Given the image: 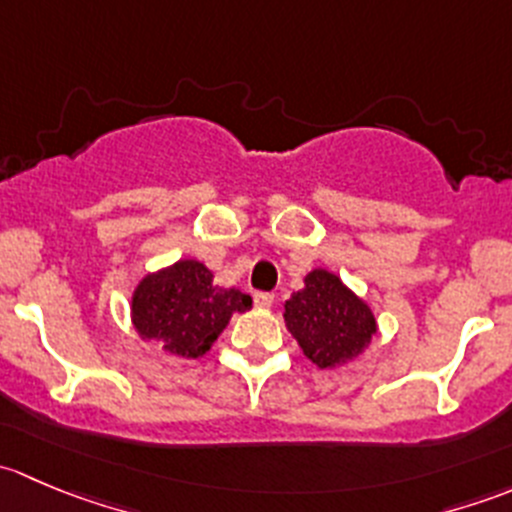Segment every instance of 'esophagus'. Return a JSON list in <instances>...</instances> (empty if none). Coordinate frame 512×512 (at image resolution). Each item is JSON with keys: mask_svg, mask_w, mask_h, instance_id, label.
Segmentation results:
<instances>
[{"mask_svg": "<svg viewBox=\"0 0 512 512\" xmlns=\"http://www.w3.org/2000/svg\"><path fill=\"white\" fill-rule=\"evenodd\" d=\"M272 302H275V294L272 292H255L257 307H272Z\"/></svg>", "mask_w": 512, "mask_h": 512, "instance_id": "obj_1", "label": "esophagus"}]
</instances>
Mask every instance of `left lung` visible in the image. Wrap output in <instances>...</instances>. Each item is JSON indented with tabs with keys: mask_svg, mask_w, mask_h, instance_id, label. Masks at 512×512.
Returning a JSON list of instances; mask_svg holds the SVG:
<instances>
[{
	"mask_svg": "<svg viewBox=\"0 0 512 512\" xmlns=\"http://www.w3.org/2000/svg\"><path fill=\"white\" fill-rule=\"evenodd\" d=\"M285 322L307 359L322 369L352 359L376 332L371 309L327 270L304 277V289L285 302Z\"/></svg>",
	"mask_w": 512,
	"mask_h": 512,
	"instance_id": "1",
	"label": "left lung"
}]
</instances>
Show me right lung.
<instances>
[{
  "label": "right lung",
  "mask_w": 512,
  "mask_h": 512,
  "mask_svg": "<svg viewBox=\"0 0 512 512\" xmlns=\"http://www.w3.org/2000/svg\"><path fill=\"white\" fill-rule=\"evenodd\" d=\"M252 297L240 289L213 285V272L195 260H180L148 275L133 292V324L165 352L198 359L230 322L232 312L250 309Z\"/></svg>",
  "instance_id": "right-lung-1"
}]
</instances>
